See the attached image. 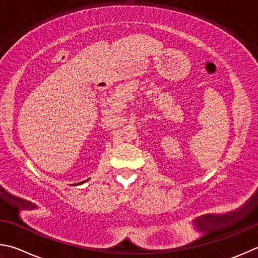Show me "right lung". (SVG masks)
I'll return each mask as SVG.
<instances>
[{
    "mask_svg": "<svg viewBox=\"0 0 258 258\" xmlns=\"http://www.w3.org/2000/svg\"><path fill=\"white\" fill-rule=\"evenodd\" d=\"M86 181H87V180H85V181H81V182H78V183H76V184H75V186H77V184H78V186H79V184H83V183H85Z\"/></svg>",
    "mask_w": 258,
    "mask_h": 258,
    "instance_id": "add662e5",
    "label": "right lung"
}]
</instances>
